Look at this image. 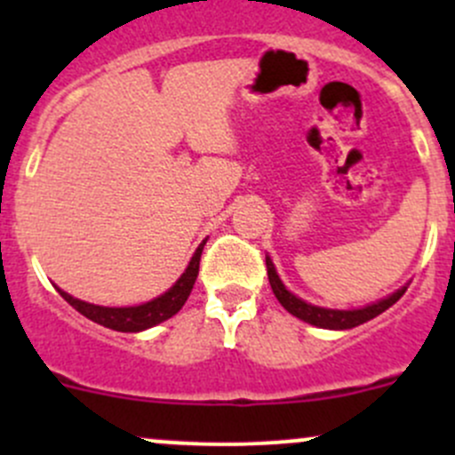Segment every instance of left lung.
I'll use <instances>...</instances> for the list:
<instances>
[{
	"mask_svg": "<svg viewBox=\"0 0 455 455\" xmlns=\"http://www.w3.org/2000/svg\"><path fill=\"white\" fill-rule=\"evenodd\" d=\"M266 268H268L270 288H273V292H275V297H277L279 304H282L292 316H297V319L306 321V323H310V325H316V328H325V330L356 328V325L365 323V321L374 319V316L385 313V310H387L389 306L396 304V301L401 299L407 291V286L398 288L396 292L387 295L385 299L374 301V304L363 306V308H355V310L321 308V306L308 304V301H304L301 297H297L295 292H291L286 286H283V282L279 279L277 270H275L273 259H270L268 255H266Z\"/></svg>",
	"mask_w": 455,
	"mask_h": 455,
	"instance_id": "left-lung-1",
	"label": "left lung"
}]
</instances>
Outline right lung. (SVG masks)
<instances>
[{
	"label": "right lung",
	"instance_id": "1",
	"mask_svg": "<svg viewBox=\"0 0 455 455\" xmlns=\"http://www.w3.org/2000/svg\"><path fill=\"white\" fill-rule=\"evenodd\" d=\"M204 244L206 240H202V244L196 249L189 266H187L185 273L178 277V282L173 283L167 292H163V295L156 297V299L147 301V304L109 308V306H96V304H87V301L76 299V297L68 295L66 291H61V288H57V291L59 295L72 306V308L79 310L81 315L87 316L90 321H94V323L105 325V328L109 330H116V332H140V330L154 328V325L172 319V316L185 306V301L189 299L191 295V288H194L196 279H198L200 257H202V249H204Z\"/></svg>",
	"mask_w": 455,
	"mask_h": 455
}]
</instances>
